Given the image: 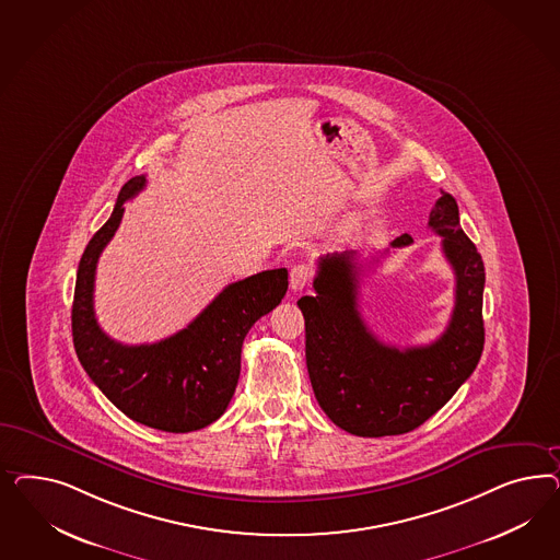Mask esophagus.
Masks as SVG:
<instances>
[{
    "mask_svg": "<svg viewBox=\"0 0 560 560\" xmlns=\"http://www.w3.org/2000/svg\"><path fill=\"white\" fill-rule=\"evenodd\" d=\"M310 279H312V267L304 265V262L295 265L289 272V288L293 291H302V289L307 288Z\"/></svg>",
    "mask_w": 560,
    "mask_h": 560,
    "instance_id": "34e87169",
    "label": "esophagus"
}]
</instances>
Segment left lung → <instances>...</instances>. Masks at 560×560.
Wrapping results in <instances>:
<instances>
[{
  "mask_svg": "<svg viewBox=\"0 0 560 560\" xmlns=\"http://www.w3.org/2000/svg\"><path fill=\"white\" fill-rule=\"evenodd\" d=\"M456 275V304L440 339L423 347L384 345L357 307L361 265L355 253L318 260L316 295L298 305L305 320V363L316 400L332 423L359 438L402 435L433 417L472 375L485 347V265L459 225L456 199L441 190L429 213ZM402 234L392 248H405Z\"/></svg>",
  "mask_w": 560,
  "mask_h": 560,
  "instance_id": "8db88e82",
  "label": "left lung"
}]
</instances>
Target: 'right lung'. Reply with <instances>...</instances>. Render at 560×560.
<instances>
[{
  "label": "right lung",
  "mask_w": 560,
  "mask_h": 560,
  "mask_svg": "<svg viewBox=\"0 0 560 560\" xmlns=\"http://www.w3.org/2000/svg\"><path fill=\"white\" fill-rule=\"evenodd\" d=\"M143 187L141 174L120 188L113 215L85 246L71 307L73 347L90 380L120 412L152 429L188 433L225 412L240 377L244 337L258 318L281 304L288 269L230 283L187 328L168 339L152 345L110 339L94 316L96 265L119 228L125 203Z\"/></svg>",
  "instance_id": "right-lung-1"
}]
</instances>
